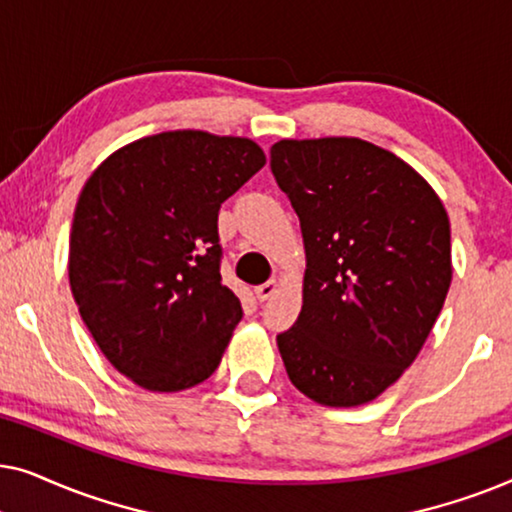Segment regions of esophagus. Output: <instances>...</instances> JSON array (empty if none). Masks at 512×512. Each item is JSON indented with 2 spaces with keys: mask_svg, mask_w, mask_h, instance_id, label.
Listing matches in <instances>:
<instances>
[{
  "mask_svg": "<svg viewBox=\"0 0 512 512\" xmlns=\"http://www.w3.org/2000/svg\"><path fill=\"white\" fill-rule=\"evenodd\" d=\"M277 291V282H275V279H270V282H265V284H261V286H256V289H254V293H256V298L258 300H261V303H263V300H268V298H272V293H275Z\"/></svg>",
  "mask_w": 512,
  "mask_h": 512,
  "instance_id": "obj_1",
  "label": "esophagus"
}]
</instances>
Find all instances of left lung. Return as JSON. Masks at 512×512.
I'll return each mask as SVG.
<instances>
[{"label": "left lung", "mask_w": 512, "mask_h": 512, "mask_svg": "<svg viewBox=\"0 0 512 512\" xmlns=\"http://www.w3.org/2000/svg\"><path fill=\"white\" fill-rule=\"evenodd\" d=\"M270 170L303 230V310L277 347L307 398L354 408L417 359L452 282L450 219L408 163L356 137L282 139Z\"/></svg>", "instance_id": "1"}]
</instances>
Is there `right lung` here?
I'll return each instance as SVG.
<instances>
[{
	"label": "right lung",
	"mask_w": 512,
	"mask_h": 512,
	"mask_svg": "<svg viewBox=\"0 0 512 512\" xmlns=\"http://www.w3.org/2000/svg\"><path fill=\"white\" fill-rule=\"evenodd\" d=\"M265 165L247 137L174 130L137 139L83 186L69 233V286L118 373L181 391L219 368L242 319L221 282L219 209Z\"/></svg>",
	"instance_id": "add662e5"
}]
</instances>
